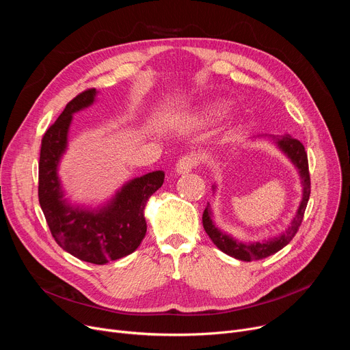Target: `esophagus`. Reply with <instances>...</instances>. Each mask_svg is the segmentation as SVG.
Returning a JSON list of instances; mask_svg holds the SVG:
<instances>
[{"label": "esophagus", "mask_w": 350, "mask_h": 350, "mask_svg": "<svg viewBox=\"0 0 350 350\" xmlns=\"http://www.w3.org/2000/svg\"><path fill=\"white\" fill-rule=\"evenodd\" d=\"M198 163H200V159H198V156L194 152L187 153V154H183L178 159L177 164H176V170H177L178 174H185V173L191 172V169L197 167Z\"/></svg>", "instance_id": "1"}]
</instances>
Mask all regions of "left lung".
Here are the masks:
<instances>
[{"label": "left lung", "mask_w": 350, "mask_h": 350, "mask_svg": "<svg viewBox=\"0 0 350 350\" xmlns=\"http://www.w3.org/2000/svg\"><path fill=\"white\" fill-rule=\"evenodd\" d=\"M277 143L280 146V149L298 167L301 178H302V186H304V194H302V201L299 204V208L297 211L295 218H293L292 224L289 226V228L286 231H284L278 237L271 238V240H268V241L247 244V243H241V241L235 240V238L227 235L226 232L218 230L213 224L211 210H210L208 203L203 213V226H204L206 232L211 238V241L223 252H226L230 256H234V258H237V260L250 262V261H255V260L267 258V256L278 252L286 244H289V241L293 237H295V234L298 232V230L302 224L304 214H305L309 194H310V176H309V165H308V154L305 152L304 144L299 140L291 137L289 135H285L281 139H277Z\"/></svg>", "instance_id": "left-lung-1"}]
</instances>
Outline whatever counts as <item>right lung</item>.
<instances>
[{
	"label": "right lung",
	"instance_id": "add662e5",
	"mask_svg": "<svg viewBox=\"0 0 350 350\" xmlns=\"http://www.w3.org/2000/svg\"><path fill=\"white\" fill-rule=\"evenodd\" d=\"M95 95L96 89L90 88L73 98L45 132L40 154L38 198L57 244L81 261L103 265L123 258L140 245L147 230L144 207L161 187L164 173L152 172L129 181L98 211L66 203L57 174L58 163L66 149L72 115L94 103Z\"/></svg>",
	"mask_w": 350,
	"mask_h": 350
}]
</instances>
